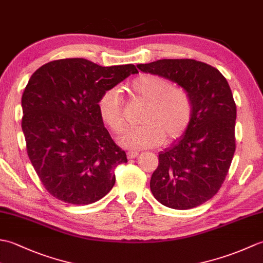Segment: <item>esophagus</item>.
<instances>
[{
	"instance_id": "34e87169",
	"label": "esophagus",
	"mask_w": 263,
	"mask_h": 263,
	"mask_svg": "<svg viewBox=\"0 0 263 263\" xmlns=\"http://www.w3.org/2000/svg\"><path fill=\"white\" fill-rule=\"evenodd\" d=\"M138 155H139V153H137V152H128V153H126V156H127L128 159L136 158V157H138Z\"/></svg>"
}]
</instances>
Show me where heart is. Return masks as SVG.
<instances>
[{
    "label": "heart",
    "mask_w": 263,
    "mask_h": 263,
    "mask_svg": "<svg viewBox=\"0 0 263 263\" xmlns=\"http://www.w3.org/2000/svg\"><path fill=\"white\" fill-rule=\"evenodd\" d=\"M130 89L138 100L147 104L139 126L123 136L120 143L131 150L157 147L164 141L180 138L192 119V100L185 89L173 86L164 78L141 74L130 83ZM100 119L114 133H122L126 127L124 100L117 88L105 90L97 102Z\"/></svg>",
    "instance_id": "heart-1"
}]
</instances>
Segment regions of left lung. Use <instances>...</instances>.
<instances>
[{"instance_id":"1","label":"left lung","mask_w":263,"mask_h":263,"mask_svg":"<svg viewBox=\"0 0 263 263\" xmlns=\"http://www.w3.org/2000/svg\"><path fill=\"white\" fill-rule=\"evenodd\" d=\"M137 66L185 89L193 106L183 136L159 153L150 190L172 209L202 204L224 183L235 153L236 105L230 85L214 66L195 60H158Z\"/></svg>"}]
</instances>
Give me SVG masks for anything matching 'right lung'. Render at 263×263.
Returning a JSON list of instances; mask_svg holds the SVG:
<instances>
[{
	"label": "right lung",
	"mask_w": 263,
	"mask_h": 263,
	"mask_svg": "<svg viewBox=\"0 0 263 263\" xmlns=\"http://www.w3.org/2000/svg\"><path fill=\"white\" fill-rule=\"evenodd\" d=\"M136 73L133 64L65 59L44 64L30 77L21 98L22 132L33 168L53 197L89 204L113 189L114 170L127 163L126 154L111 140L97 102Z\"/></svg>",
	"instance_id": "1"
}]
</instances>
